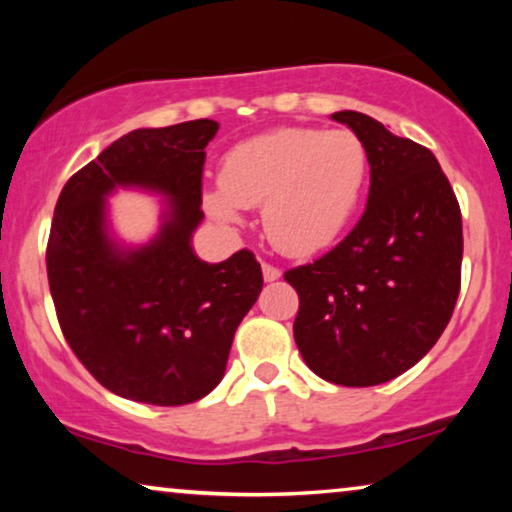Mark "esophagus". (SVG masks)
<instances>
[{
  "label": "esophagus",
  "mask_w": 512,
  "mask_h": 512,
  "mask_svg": "<svg viewBox=\"0 0 512 512\" xmlns=\"http://www.w3.org/2000/svg\"><path fill=\"white\" fill-rule=\"evenodd\" d=\"M282 277V270L275 268V265L270 263H263V279L265 282H275V279Z\"/></svg>",
  "instance_id": "esophagus-1"
}]
</instances>
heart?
I'll return each instance as SVG.
<instances>
[{"label": "heart", "instance_id": "obj_1", "mask_svg": "<svg viewBox=\"0 0 512 512\" xmlns=\"http://www.w3.org/2000/svg\"><path fill=\"white\" fill-rule=\"evenodd\" d=\"M361 139L347 130L277 128L235 144L221 160V191L205 193L207 212L240 221L261 207L263 230L284 254H312L347 226L366 181Z\"/></svg>", "mask_w": 512, "mask_h": 512}]
</instances>
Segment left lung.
Instances as JSON below:
<instances>
[{"label": "left lung", "mask_w": 512, "mask_h": 512, "mask_svg": "<svg viewBox=\"0 0 512 512\" xmlns=\"http://www.w3.org/2000/svg\"><path fill=\"white\" fill-rule=\"evenodd\" d=\"M370 163L368 205L345 240L284 272L298 293L293 338L326 382L373 387L415 366L450 324L461 289V209L426 146L359 111H338Z\"/></svg>", "instance_id": "obj_1"}]
</instances>
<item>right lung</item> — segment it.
Listing matches in <instances>:
<instances>
[{"label":"right lung","mask_w":512,"mask_h":512,"mask_svg":"<svg viewBox=\"0 0 512 512\" xmlns=\"http://www.w3.org/2000/svg\"><path fill=\"white\" fill-rule=\"evenodd\" d=\"M216 130L209 118L132 130L72 174L55 205L46 270L62 335L104 389L130 401L186 405L207 396L263 289L249 249L223 263L193 254L191 235L205 216V146ZM116 185L171 198L161 233L142 250L108 240L103 198Z\"/></svg>","instance_id":"right-lung-1"}]
</instances>
